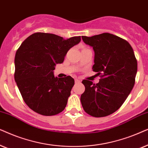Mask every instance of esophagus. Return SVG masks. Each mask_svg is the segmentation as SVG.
I'll list each match as a JSON object with an SVG mask.
<instances>
[{"label": "esophagus", "mask_w": 148, "mask_h": 148, "mask_svg": "<svg viewBox=\"0 0 148 148\" xmlns=\"http://www.w3.org/2000/svg\"><path fill=\"white\" fill-rule=\"evenodd\" d=\"M80 80L77 79V78H76V79H75V83L78 84V83H80Z\"/></svg>", "instance_id": "esophagus-1"}]
</instances>
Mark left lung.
I'll return each mask as SVG.
<instances>
[{"mask_svg": "<svg viewBox=\"0 0 148 148\" xmlns=\"http://www.w3.org/2000/svg\"><path fill=\"white\" fill-rule=\"evenodd\" d=\"M95 51L92 70L100 75L99 82L82 83L85 90L80 101L85 112L93 117H104L119 110L133 89L137 71L133 49L127 40L110 33L82 36Z\"/></svg>", "mask_w": 148, "mask_h": 148, "instance_id": "obj_1", "label": "left lung"}]
</instances>
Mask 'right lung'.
Masks as SVG:
<instances>
[{"mask_svg": "<svg viewBox=\"0 0 148 148\" xmlns=\"http://www.w3.org/2000/svg\"><path fill=\"white\" fill-rule=\"evenodd\" d=\"M80 36L67 40L58 35L36 32L27 37L17 50L14 78L27 106L43 116H53L65 109L74 84L70 76L53 75L69 49L80 42Z\"/></svg>", "mask_w": 148, "mask_h": 148, "instance_id": "obj_1", "label": "right lung"}]
</instances>
